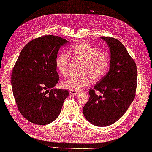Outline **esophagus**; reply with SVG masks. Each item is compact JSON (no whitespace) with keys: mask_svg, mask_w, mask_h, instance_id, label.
Returning a JSON list of instances; mask_svg holds the SVG:
<instances>
[{"mask_svg":"<svg viewBox=\"0 0 152 152\" xmlns=\"http://www.w3.org/2000/svg\"><path fill=\"white\" fill-rule=\"evenodd\" d=\"M69 93L71 94H77L79 93V91H73V90H70L69 91Z\"/></svg>","mask_w":152,"mask_h":152,"instance_id":"obj_1","label":"esophagus"}]
</instances>
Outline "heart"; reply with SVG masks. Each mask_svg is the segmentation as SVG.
<instances>
[{"mask_svg": "<svg viewBox=\"0 0 152 152\" xmlns=\"http://www.w3.org/2000/svg\"><path fill=\"white\" fill-rule=\"evenodd\" d=\"M69 54L75 61L82 63L79 77H71L61 82L65 89L79 91L89 86L93 79L98 81L107 74L110 66V58L107 53L100 51L90 44L82 42L70 49ZM68 57L65 54L58 56L56 59V66L58 73L65 77L68 73Z\"/></svg>", "mask_w": 152, "mask_h": 152, "instance_id": "1", "label": "heart"}]
</instances>
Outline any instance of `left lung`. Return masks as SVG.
Here are the masks:
<instances>
[{
  "label": "left lung",
  "instance_id": "left-lung-1",
  "mask_svg": "<svg viewBox=\"0 0 152 152\" xmlns=\"http://www.w3.org/2000/svg\"><path fill=\"white\" fill-rule=\"evenodd\" d=\"M110 50V70L90 89V97L83 107L86 118L96 126L104 127L119 120L126 113L136 96L137 67L133 58L118 40L101 37ZM103 95L98 96L95 91Z\"/></svg>",
  "mask_w": 152,
  "mask_h": 152
}]
</instances>
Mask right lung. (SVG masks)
Here are the masks:
<instances>
[{"mask_svg": "<svg viewBox=\"0 0 152 152\" xmlns=\"http://www.w3.org/2000/svg\"><path fill=\"white\" fill-rule=\"evenodd\" d=\"M65 39L52 35L31 40L22 49L14 66L11 85L18 110L26 120L46 125L58 118L66 89H53L59 80L56 59Z\"/></svg>", "mask_w": 152, "mask_h": 152, "instance_id": "1", "label": "right lung"}]
</instances>
